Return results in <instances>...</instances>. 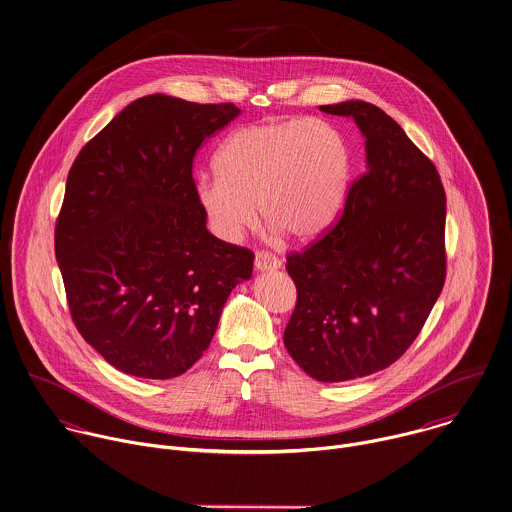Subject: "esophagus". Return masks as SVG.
I'll list each match as a JSON object with an SVG mask.
<instances>
[{
  "mask_svg": "<svg viewBox=\"0 0 512 512\" xmlns=\"http://www.w3.org/2000/svg\"><path fill=\"white\" fill-rule=\"evenodd\" d=\"M281 265H283L281 259L275 257L269 251H259L255 255V269L257 271H277V269H281Z\"/></svg>",
  "mask_w": 512,
  "mask_h": 512,
  "instance_id": "34e87169",
  "label": "esophagus"
}]
</instances>
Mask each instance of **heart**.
I'll list each match as a JSON object with an SVG mask.
<instances>
[{
	"label": "heart",
	"instance_id": "heart-1",
	"mask_svg": "<svg viewBox=\"0 0 512 512\" xmlns=\"http://www.w3.org/2000/svg\"><path fill=\"white\" fill-rule=\"evenodd\" d=\"M215 176L198 182L211 229L239 241L263 219L295 241L324 235L340 215L352 156L342 132L322 118L265 120L237 128L219 146Z\"/></svg>",
	"mask_w": 512,
	"mask_h": 512
}]
</instances>
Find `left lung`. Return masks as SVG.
I'll return each mask as SVG.
<instances>
[{
    "label": "left lung",
    "mask_w": 512,
    "mask_h": 512,
    "mask_svg": "<svg viewBox=\"0 0 512 512\" xmlns=\"http://www.w3.org/2000/svg\"><path fill=\"white\" fill-rule=\"evenodd\" d=\"M366 138V172L322 239L287 257L297 307L285 328L293 360L318 382L394 364L445 283V190L433 162L382 108L324 104Z\"/></svg>",
    "instance_id": "1"
}]
</instances>
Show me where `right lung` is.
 Wrapping results in <instances>:
<instances>
[{"mask_svg": "<svg viewBox=\"0 0 512 512\" xmlns=\"http://www.w3.org/2000/svg\"><path fill=\"white\" fill-rule=\"evenodd\" d=\"M235 104L148 95L79 152L55 227L71 316L116 370L168 380L207 350L229 293L255 255L211 235L192 178Z\"/></svg>", "mask_w": 512, "mask_h": 512, "instance_id": "add662e5", "label": "right lung"}]
</instances>
